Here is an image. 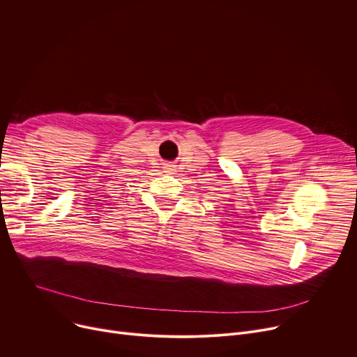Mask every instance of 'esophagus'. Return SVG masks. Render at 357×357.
I'll use <instances>...</instances> for the list:
<instances>
[{
    "mask_svg": "<svg viewBox=\"0 0 357 357\" xmlns=\"http://www.w3.org/2000/svg\"><path fill=\"white\" fill-rule=\"evenodd\" d=\"M164 172H165V173H174V172H176V165L172 164V162L165 164V165H164Z\"/></svg>",
    "mask_w": 357,
    "mask_h": 357,
    "instance_id": "obj_1",
    "label": "esophagus"
}]
</instances>
